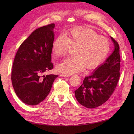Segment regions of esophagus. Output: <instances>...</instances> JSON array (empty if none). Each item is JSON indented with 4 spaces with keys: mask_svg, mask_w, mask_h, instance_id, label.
Here are the masks:
<instances>
[{
    "mask_svg": "<svg viewBox=\"0 0 134 134\" xmlns=\"http://www.w3.org/2000/svg\"><path fill=\"white\" fill-rule=\"evenodd\" d=\"M60 76H62L63 77H69L70 75L69 74H61Z\"/></svg>",
    "mask_w": 134,
    "mask_h": 134,
    "instance_id": "1",
    "label": "esophagus"
}]
</instances>
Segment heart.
Returning <instances> with one entry per match:
<instances>
[{"label": "heart", "mask_w": 134, "mask_h": 134, "mask_svg": "<svg viewBox=\"0 0 134 134\" xmlns=\"http://www.w3.org/2000/svg\"><path fill=\"white\" fill-rule=\"evenodd\" d=\"M75 48L74 55L57 65V70L63 74H71L98 68L106 59L110 51V43L96 31L86 27H78L69 30L65 36L60 35L52 44V52L55 57L68 54Z\"/></svg>", "instance_id": "obj_1"}]
</instances>
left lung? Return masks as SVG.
Returning <instances> with one entry per match:
<instances>
[{
  "label": "left lung",
  "instance_id": "8db88e82",
  "mask_svg": "<svg viewBox=\"0 0 134 134\" xmlns=\"http://www.w3.org/2000/svg\"><path fill=\"white\" fill-rule=\"evenodd\" d=\"M115 50L103 64L94 72L86 76L80 87L75 91L78 102L88 108L103 104L115 90L120 76V55L119 44L111 37Z\"/></svg>",
  "mask_w": 134,
  "mask_h": 134
}]
</instances>
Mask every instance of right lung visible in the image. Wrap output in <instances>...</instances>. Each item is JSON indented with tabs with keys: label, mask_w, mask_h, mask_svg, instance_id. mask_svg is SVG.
Instances as JSON below:
<instances>
[{
	"label": "right lung",
	"mask_w": 134,
	"mask_h": 134,
	"mask_svg": "<svg viewBox=\"0 0 134 134\" xmlns=\"http://www.w3.org/2000/svg\"><path fill=\"white\" fill-rule=\"evenodd\" d=\"M55 24L34 31L19 46L13 64L12 83L23 103L35 106L50 93L58 75H44L54 68L51 62Z\"/></svg>",
	"instance_id": "1"
}]
</instances>
